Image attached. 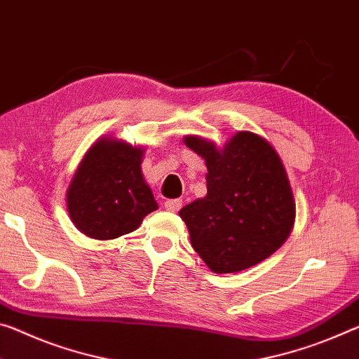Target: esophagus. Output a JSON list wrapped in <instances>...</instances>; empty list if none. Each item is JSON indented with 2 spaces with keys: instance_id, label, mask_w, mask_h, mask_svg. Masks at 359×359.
<instances>
[{
  "instance_id": "obj_1",
  "label": "esophagus",
  "mask_w": 359,
  "mask_h": 359,
  "mask_svg": "<svg viewBox=\"0 0 359 359\" xmlns=\"http://www.w3.org/2000/svg\"><path fill=\"white\" fill-rule=\"evenodd\" d=\"M182 208V200H166L164 201V209L170 210V212H177Z\"/></svg>"
}]
</instances>
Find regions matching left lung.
Returning <instances> with one entry per match:
<instances>
[{
    "label": "left lung",
    "instance_id": "8db88e82",
    "mask_svg": "<svg viewBox=\"0 0 359 359\" xmlns=\"http://www.w3.org/2000/svg\"><path fill=\"white\" fill-rule=\"evenodd\" d=\"M185 144L204 158L208 195L179 215L190 241L214 273L257 265L287 240L295 204L286 170L265 139L238 133L224 150L195 135Z\"/></svg>",
    "mask_w": 359,
    "mask_h": 359
}]
</instances>
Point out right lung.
<instances>
[{"label": "right lung", "mask_w": 359, "mask_h": 359, "mask_svg": "<svg viewBox=\"0 0 359 359\" xmlns=\"http://www.w3.org/2000/svg\"><path fill=\"white\" fill-rule=\"evenodd\" d=\"M144 151L126 142L104 139L90 147L67 191L68 214L94 240H115L139 229L158 209L142 175Z\"/></svg>", "instance_id": "1"}]
</instances>
